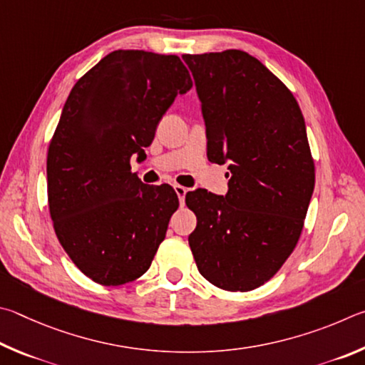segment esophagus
Returning <instances> with one entry per match:
<instances>
[{
    "label": "esophagus",
    "instance_id": "1",
    "mask_svg": "<svg viewBox=\"0 0 365 365\" xmlns=\"http://www.w3.org/2000/svg\"><path fill=\"white\" fill-rule=\"evenodd\" d=\"M175 190H176V194H178V199H179V203H181V205H184V200H186V194H187V189L184 187V186H179V184H176L175 186Z\"/></svg>",
    "mask_w": 365,
    "mask_h": 365
}]
</instances>
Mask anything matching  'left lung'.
I'll return each mask as SVG.
<instances>
[{"label": "left lung", "mask_w": 365, "mask_h": 365, "mask_svg": "<svg viewBox=\"0 0 365 365\" xmlns=\"http://www.w3.org/2000/svg\"><path fill=\"white\" fill-rule=\"evenodd\" d=\"M207 128L210 162L227 163V194H186L199 272L227 292L258 289L297 247L312 190L303 113L290 89L239 49L184 54Z\"/></svg>", "instance_id": "obj_1"}]
</instances>
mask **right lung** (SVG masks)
<instances>
[{
	"mask_svg": "<svg viewBox=\"0 0 365 365\" xmlns=\"http://www.w3.org/2000/svg\"><path fill=\"white\" fill-rule=\"evenodd\" d=\"M192 80L178 56L118 49L75 83L48 150V202L57 239L101 285H123L149 269L179 207L170 184L147 186L131 157Z\"/></svg>",
	"mask_w": 365,
	"mask_h": 365,
	"instance_id": "obj_1",
	"label": "right lung"
}]
</instances>
